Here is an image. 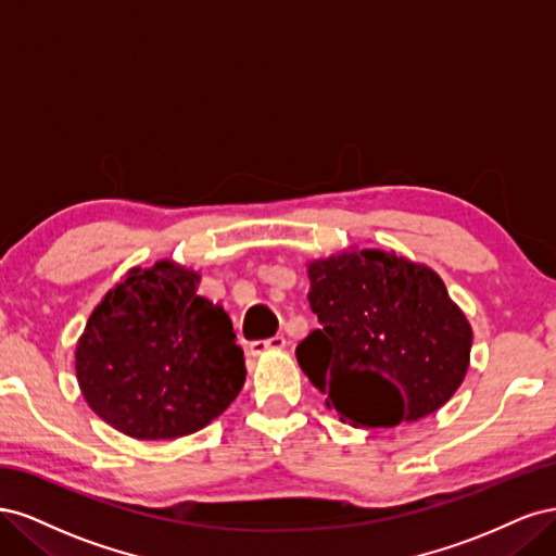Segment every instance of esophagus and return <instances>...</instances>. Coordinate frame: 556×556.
Listing matches in <instances>:
<instances>
[{
	"label": "esophagus",
	"mask_w": 556,
	"mask_h": 556,
	"mask_svg": "<svg viewBox=\"0 0 556 556\" xmlns=\"http://www.w3.org/2000/svg\"><path fill=\"white\" fill-rule=\"evenodd\" d=\"M285 336H271V339H266V341H252L250 343V355L252 357H260V355H266V352H271V350H282L285 348Z\"/></svg>",
	"instance_id": "34e87169"
}]
</instances>
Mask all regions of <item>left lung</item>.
Here are the masks:
<instances>
[{
	"label": "left lung",
	"mask_w": 556,
	"mask_h": 556,
	"mask_svg": "<svg viewBox=\"0 0 556 556\" xmlns=\"http://www.w3.org/2000/svg\"><path fill=\"white\" fill-rule=\"evenodd\" d=\"M308 280L319 329L296 345V362L343 422H417L459 390L473 329L433 268L350 248L308 262Z\"/></svg>",
	"instance_id": "left-lung-1"
}]
</instances>
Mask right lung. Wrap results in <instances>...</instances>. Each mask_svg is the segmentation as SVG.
<instances>
[{
  "label": "right lung",
  "instance_id": "right-lung-1",
  "mask_svg": "<svg viewBox=\"0 0 556 556\" xmlns=\"http://www.w3.org/2000/svg\"><path fill=\"white\" fill-rule=\"evenodd\" d=\"M199 271L134 266L102 296L76 343L88 406L137 441H174L220 417L245 382L243 350Z\"/></svg>",
  "mask_w": 556,
  "mask_h": 556
}]
</instances>
